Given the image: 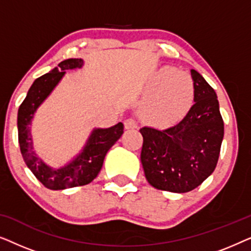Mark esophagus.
Segmentation results:
<instances>
[{"label":"esophagus","instance_id":"34e87169","mask_svg":"<svg viewBox=\"0 0 251 251\" xmlns=\"http://www.w3.org/2000/svg\"><path fill=\"white\" fill-rule=\"evenodd\" d=\"M125 126L126 129H136L138 126V121L133 118H129L125 121Z\"/></svg>","mask_w":251,"mask_h":251}]
</instances>
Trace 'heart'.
<instances>
[{
  "instance_id": "heart-1",
  "label": "heart",
  "mask_w": 251,
  "mask_h": 251,
  "mask_svg": "<svg viewBox=\"0 0 251 251\" xmlns=\"http://www.w3.org/2000/svg\"><path fill=\"white\" fill-rule=\"evenodd\" d=\"M151 95L143 105L144 115L151 121L167 125L183 118L194 100V84L186 73L164 68L149 85Z\"/></svg>"
}]
</instances>
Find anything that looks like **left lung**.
<instances>
[{
  "instance_id": "8db88e82",
  "label": "left lung",
  "mask_w": 251,
  "mask_h": 251,
  "mask_svg": "<svg viewBox=\"0 0 251 251\" xmlns=\"http://www.w3.org/2000/svg\"><path fill=\"white\" fill-rule=\"evenodd\" d=\"M194 104L185 118L169 128L144 126L140 160L153 187L186 193L201 185L217 166L224 121L217 95L200 73L191 70Z\"/></svg>"
}]
</instances>
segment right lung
Segmentation results:
<instances>
[{
  "label": "right lung",
  "mask_w": 251,
  "mask_h": 251,
  "mask_svg": "<svg viewBox=\"0 0 251 251\" xmlns=\"http://www.w3.org/2000/svg\"><path fill=\"white\" fill-rule=\"evenodd\" d=\"M82 64V59H66L50 73L37 77L18 109V140L23 159L34 176L49 190H65L91 183L101 169L106 153L123 133V123L121 122L108 129L94 130L83 152L73 162L60 169L47 166L33 151L29 125L34 112L56 87L65 71L80 68Z\"/></svg>",
  "instance_id": "obj_1"
}]
</instances>
